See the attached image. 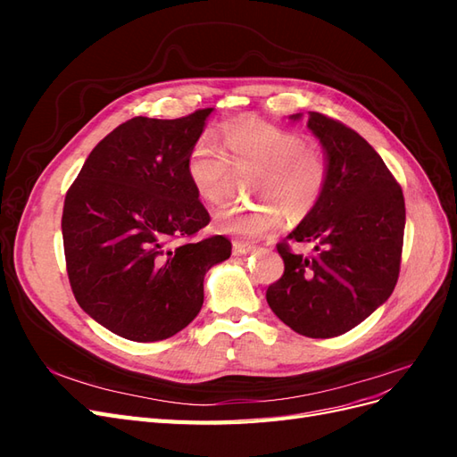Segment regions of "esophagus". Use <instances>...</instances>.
Here are the masks:
<instances>
[{
	"label": "esophagus",
	"mask_w": 457,
	"mask_h": 457,
	"mask_svg": "<svg viewBox=\"0 0 457 457\" xmlns=\"http://www.w3.org/2000/svg\"><path fill=\"white\" fill-rule=\"evenodd\" d=\"M252 252H253V245L250 242H242V240L232 242V253L234 255H245V253H252Z\"/></svg>",
	"instance_id": "34e87169"
}]
</instances>
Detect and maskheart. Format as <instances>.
<instances>
[{
    "label": "heart",
    "instance_id": "obj_1",
    "mask_svg": "<svg viewBox=\"0 0 457 457\" xmlns=\"http://www.w3.org/2000/svg\"><path fill=\"white\" fill-rule=\"evenodd\" d=\"M227 152L200 139L187 156V177L207 204H223L238 175L255 173L250 192L262 202L227 205L213 217L217 230L240 238H261L280 230L286 213L292 220L307 217L320 202L328 183V160L320 146L295 131L252 116L223 126Z\"/></svg>",
    "mask_w": 457,
    "mask_h": 457
}]
</instances>
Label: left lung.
Masks as SVG:
<instances>
[{"mask_svg":"<svg viewBox=\"0 0 457 457\" xmlns=\"http://www.w3.org/2000/svg\"><path fill=\"white\" fill-rule=\"evenodd\" d=\"M307 126L326 152L328 183L287 240L316 244V255H297L287 242L276 245L284 274L269 286L267 303L297 334L328 339L353 329L391 297L406 207L403 188L354 129L318 112H309Z\"/></svg>","mask_w":457,"mask_h":457,"instance_id":"left-lung-1","label":"left lung"}]
</instances>
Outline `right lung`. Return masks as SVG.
Here are the masks:
<instances>
[{"label": "right lung", "mask_w": 457, "mask_h": 457, "mask_svg": "<svg viewBox=\"0 0 457 457\" xmlns=\"http://www.w3.org/2000/svg\"><path fill=\"white\" fill-rule=\"evenodd\" d=\"M212 110L121 123L66 192L68 280L78 305L120 337L162 341L187 328L202 309L205 272L230 257L225 237L188 240L210 223L187 156ZM175 239L184 244L171 251Z\"/></svg>", "instance_id": "1"}]
</instances>
